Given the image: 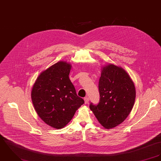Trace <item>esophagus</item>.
Instances as JSON below:
<instances>
[{
  "mask_svg": "<svg viewBox=\"0 0 161 161\" xmlns=\"http://www.w3.org/2000/svg\"><path fill=\"white\" fill-rule=\"evenodd\" d=\"M84 100H85V103L86 104L89 103V97H85V98H84Z\"/></svg>",
  "mask_w": 161,
  "mask_h": 161,
  "instance_id": "esophagus-1",
  "label": "esophagus"
}]
</instances>
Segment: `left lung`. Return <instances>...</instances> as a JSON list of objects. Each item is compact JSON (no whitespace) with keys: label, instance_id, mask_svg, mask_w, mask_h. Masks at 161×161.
Segmentation results:
<instances>
[{"label":"left lung","instance_id":"8db88e82","mask_svg":"<svg viewBox=\"0 0 161 161\" xmlns=\"http://www.w3.org/2000/svg\"><path fill=\"white\" fill-rule=\"evenodd\" d=\"M99 81L100 101L89 107L98 122L107 129L122 123L133 107L136 91L128 73L109 64L103 67Z\"/></svg>","mask_w":161,"mask_h":161}]
</instances>
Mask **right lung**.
Instances as JSON below:
<instances>
[{
    "mask_svg": "<svg viewBox=\"0 0 161 161\" xmlns=\"http://www.w3.org/2000/svg\"><path fill=\"white\" fill-rule=\"evenodd\" d=\"M70 64L60 61L42 72L31 90V99L39 117L60 129L72 120L84 100L77 96L69 74Z\"/></svg>",
    "mask_w": 161,
    "mask_h": 161,
    "instance_id": "add662e5",
    "label": "right lung"
}]
</instances>
